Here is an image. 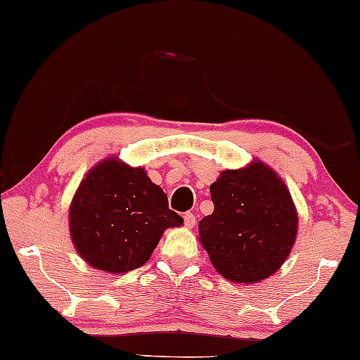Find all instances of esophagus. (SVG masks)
Masks as SVG:
<instances>
[{
	"instance_id": "esophagus-1",
	"label": "esophagus",
	"mask_w": 360,
	"mask_h": 360,
	"mask_svg": "<svg viewBox=\"0 0 360 360\" xmlns=\"http://www.w3.org/2000/svg\"><path fill=\"white\" fill-rule=\"evenodd\" d=\"M184 220H185V226H186V228H193L195 223H197V218H195V214L190 213V212L185 213Z\"/></svg>"
}]
</instances>
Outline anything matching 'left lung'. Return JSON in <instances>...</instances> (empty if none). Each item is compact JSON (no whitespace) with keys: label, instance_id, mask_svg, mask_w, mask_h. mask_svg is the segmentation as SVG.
Returning a JSON list of instances; mask_svg holds the SVG:
<instances>
[{"label":"left lung","instance_id":"8db88e82","mask_svg":"<svg viewBox=\"0 0 360 360\" xmlns=\"http://www.w3.org/2000/svg\"><path fill=\"white\" fill-rule=\"evenodd\" d=\"M210 193L214 210L198 223V233L214 269L246 284L276 273L297 233L296 207L276 172L255 160L221 172Z\"/></svg>","mask_w":360,"mask_h":360}]
</instances>
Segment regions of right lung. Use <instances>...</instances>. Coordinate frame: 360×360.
<instances>
[{"label": "right lung", "instance_id": "right-lung-1", "mask_svg": "<svg viewBox=\"0 0 360 360\" xmlns=\"http://www.w3.org/2000/svg\"><path fill=\"white\" fill-rule=\"evenodd\" d=\"M184 218L169 208L142 167L105 158L81 181L69 208V231L92 268L122 274L146 264L167 228Z\"/></svg>", "mask_w": 360, "mask_h": 360}]
</instances>
